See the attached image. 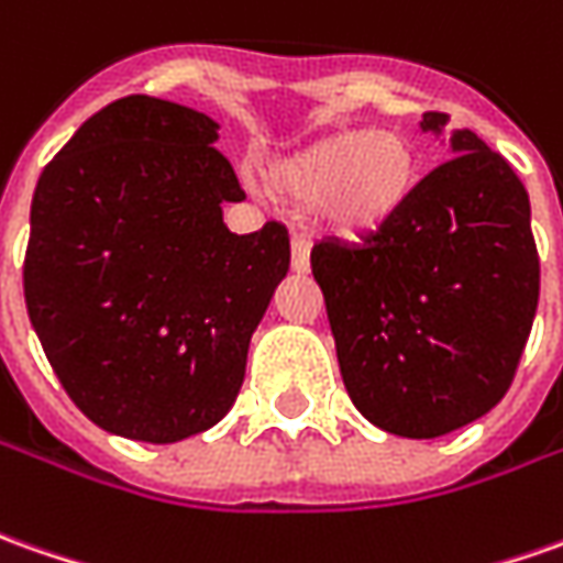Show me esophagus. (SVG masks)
Wrapping results in <instances>:
<instances>
[{
  "label": "esophagus",
  "instance_id": "34e87169",
  "mask_svg": "<svg viewBox=\"0 0 563 563\" xmlns=\"http://www.w3.org/2000/svg\"><path fill=\"white\" fill-rule=\"evenodd\" d=\"M289 267L296 271V274H308V267H311V246H308V240L305 236H292V246H289Z\"/></svg>",
  "mask_w": 563,
  "mask_h": 563
}]
</instances>
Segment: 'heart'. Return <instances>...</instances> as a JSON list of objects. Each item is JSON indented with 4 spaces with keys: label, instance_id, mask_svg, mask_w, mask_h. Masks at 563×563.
I'll return each mask as SVG.
<instances>
[{
    "label": "heart",
    "instance_id": "1",
    "mask_svg": "<svg viewBox=\"0 0 563 563\" xmlns=\"http://www.w3.org/2000/svg\"><path fill=\"white\" fill-rule=\"evenodd\" d=\"M422 178V156L404 132L345 129L317 137L274 169L283 200L313 209L330 231L366 236L407 209Z\"/></svg>",
    "mask_w": 563,
    "mask_h": 563
}]
</instances>
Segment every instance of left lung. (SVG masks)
Returning a JSON list of instances; mask_svg holds the SVG:
<instances>
[{
  "label": "left lung",
  "instance_id": "1",
  "mask_svg": "<svg viewBox=\"0 0 563 563\" xmlns=\"http://www.w3.org/2000/svg\"><path fill=\"white\" fill-rule=\"evenodd\" d=\"M446 113H426L441 135ZM407 209L361 246L320 240L339 369L382 431L441 438L490 412L515 378L539 301V255L521 178L468 129Z\"/></svg>",
  "mask_w": 563,
  "mask_h": 563
}]
</instances>
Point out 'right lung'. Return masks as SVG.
Segmentation results:
<instances>
[{
  "instance_id": "right-lung-1",
  "label": "right lung",
  "mask_w": 563,
  "mask_h": 563,
  "mask_svg": "<svg viewBox=\"0 0 563 563\" xmlns=\"http://www.w3.org/2000/svg\"><path fill=\"white\" fill-rule=\"evenodd\" d=\"M218 122L151 95L86 120L42 169L24 298L64 391L98 428L175 443L224 419L255 327L289 271V233H231L246 200Z\"/></svg>"
}]
</instances>
